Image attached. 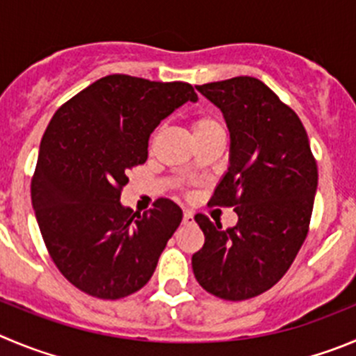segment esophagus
Masks as SVG:
<instances>
[{
	"mask_svg": "<svg viewBox=\"0 0 356 356\" xmlns=\"http://www.w3.org/2000/svg\"><path fill=\"white\" fill-rule=\"evenodd\" d=\"M193 223V214L191 212H184V216H182V225H191Z\"/></svg>",
	"mask_w": 356,
	"mask_h": 356,
	"instance_id": "34e87169",
	"label": "esophagus"
}]
</instances>
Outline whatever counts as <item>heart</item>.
<instances>
[{
  "label": "heart",
  "mask_w": 356,
  "mask_h": 356,
  "mask_svg": "<svg viewBox=\"0 0 356 356\" xmlns=\"http://www.w3.org/2000/svg\"><path fill=\"white\" fill-rule=\"evenodd\" d=\"M218 128H223V126H221V122L214 115L198 114L191 119V131H193L195 138L204 137V135H207V133L214 131Z\"/></svg>",
  "instance_id": "b5f03b06"
}]
</instances>
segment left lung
I'll return each mask as SVG.
<instances>
[{
    "instance_id": "1",
    "label": "left lung",
    "mask_w": 356,
    "mask_h": 356,
    "mask_svg": "<svg viewBox=\"0 0 356 356\" xmlns=\"http://www.w3.org/2000/svg\"><path fill=\"white\" fill-rule=\"evenodd\" d=\"M221 108L230 129V167L212 205L235 207L223 230L205 214L191 265L200 286L223 300H248L286 274L304 244L318 188L316 159L298 115L254 77L197 86Z\"/></svg>"
}]
</instances>
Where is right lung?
Segmentation results:
<instances>
[{"instance_id":"right-lung-1","label":"right lung","mask_w":356,"mask_h":356,"mask_svg":"<svg viewBox=\"0 0 356 356\" xmlns=\"http://www.w3.org/2000/svg\"><path fill=\"white\" fill-rule=\"evenodd\" d=\"M198 96L188 82L107 75L58 108L31 181L36 221L52 261L75 288L103 300L151 279L182 211L158 198L147 212L121 205L126 172L147 159L151 133Z\"/></svg>"}]
</instances>
